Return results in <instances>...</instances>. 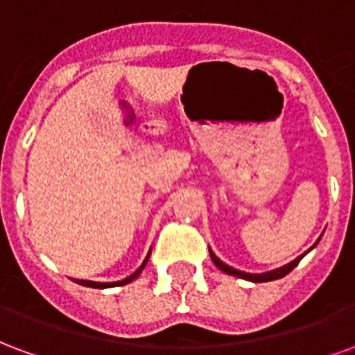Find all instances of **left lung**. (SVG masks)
Listing matches in <instances>:
<instances>
[{
  "instance_id": "8db88e82",
  "label": "left lung",
  "mask_w": 355,
  "mask_h": 355,
  "mask_svg": "<svg viewBox=\"0 0 355 355\" xmlns=\"http://www.w3.org/2000/svg\"><path fill=\"white\" fill-rule=\"evenodd\" d=\"M209 254H211V259H213V262L216 264V268H220L223 272H226V274L230 275H236V277H243V279H247V282H254V283H262V282H274V279H279V277H283V275H287L293 270V268L297 266L298 262H300V259L304 257H298V259H295L293 262H289V264H285V266L277 268V270H272V272H266V274H245V272H239V270H236V268L228 266V264H224L218 257H215V253L213 251H209Z\"/></svg>"
}]
</instances>
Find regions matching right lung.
Segmentation results:
<instances>
[{"instance_id":"right-lung-1","label":"right lung","mask_w":355,"mask_h":355,"mask_svg":"<svg viewBox=\"0 0 355 355\" xmlns=\"http://www.w3.org/2000/svg\"><path fill=\"white\" fill-rule=\"evenodd\" d=\"M148 257H150V254H148ZM148 257H146V261H148ZM146 261L142 262V266H140L139 270L135 272V274H131V275H129V277H125L123 282H116V283H96V282H83V279H76V282L80 283V285H87V287H94V289H106V287H114V285H125V283L132 282V279H135V277H137V275H139L140 272H142V268H144V264H146Z\"/></svg>"}]
</instances>
